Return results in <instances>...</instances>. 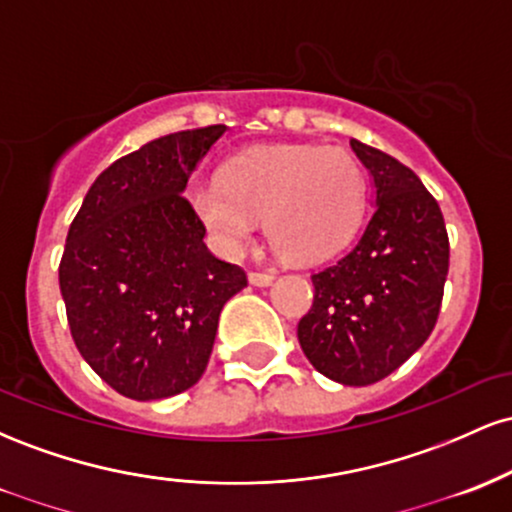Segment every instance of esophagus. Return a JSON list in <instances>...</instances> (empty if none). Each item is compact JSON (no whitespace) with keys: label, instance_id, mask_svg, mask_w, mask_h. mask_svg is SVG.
<instances>
[{"label":"esophagus","instance_id":"obj_1","mask_svg":"<svg viewBox=\"0 0 512 512\" xmlns=\"http://www.w3.org/2000/svg\"><path fill=\"white\" fill-rule=\"evenodd\" d=\"M248 279L252 286H269L276 279V272H250Z\"/></svg>","mask_w":512,"mask_h":512}]
</instances>
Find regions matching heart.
<instances>
[{
  "label": "heart",
  "instance_id": "obj_1",
  "mask_svg": "<svg viewBox=\"0 0 512 512\" xmlns=\"http://www.w3.org/2000/svg\"><path fill=\"white\" fill-rule=\"evenodd\" d=\"M187 202L216 248L236 255L267 219L281 260L320 264L339 255L361 226L366 180L356 158L332 146H255L202 180Z\"/></svg>",
  "mask_w": 512,
  "mask_h": 512
}]
</instances>
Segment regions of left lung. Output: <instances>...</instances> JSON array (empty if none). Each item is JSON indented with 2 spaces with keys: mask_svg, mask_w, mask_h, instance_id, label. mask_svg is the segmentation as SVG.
<instances>
[{
  "mask_svg": "<svg viewBox=\"0 0 512 512\" xmlns=\"http://www.w3.org/2000/svg\"><path fill=\"white\" fill-rule=\"evenodd\" d=\"M375 187L373 216L358 243L313 274V308L298 322L303 354L325 378L373 385L436 327L448 279L443 214L414 170L351 139Z\"/></svg>",
  "mask_w": 512,
  "mask_h": 512,
  "instance_id": "obj_1",
  "label": "left lung"
}]
</instances>
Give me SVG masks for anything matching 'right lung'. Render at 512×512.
Masks as SVG:
<instances>
[{
	"label": "right lung",
	"mask_w": 512,
	"mask_h": 512,
	"mask_svg": "<svg viewBox=\"0 0 512 512\" xmlns=\"http://www.w3.org/2000/svg\"><path fill=\"white\" fill-rule=\"evenodd\" d=\"M226 125L166 134L117 158L67 233L60 291L84 361L137 402L190 390L207 368L219 315L248 286L204 245L185 187Z\"/></svg>",
	"instance_id": "obj_1"
}]
</instances>
